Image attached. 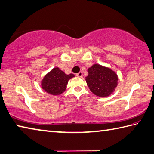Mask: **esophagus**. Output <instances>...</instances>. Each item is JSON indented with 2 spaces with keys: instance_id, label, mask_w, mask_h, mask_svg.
Returning a JSON list of instances; mask_svg holds the SVG:
<instances>
[{
  "instance_id": "obj_1",
  "label": "esophagus",
  "mask_w": 154,
  "mask_h": 154,
  "mask_svg": "<svg viewBox=\"0 0 154 154\" xmlns=\"http://www.w3.org/2000/svg\"><path fill=\"white\" fill-rule=\"evenodd\" d=\"M76 76H78V77H82V72H78V73H77V74H76Z\"/></svg>"
}]
</instances>
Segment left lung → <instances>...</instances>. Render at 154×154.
<instances>
[{
    "label": "left lung",
    "instance_id": "1",
    "mask_svg": "<svg viewBox=\"0 0 154 154\" xmlns=\"http://www.w3.org/2000/svg\"><path fill=\"white\" fill-rule=\"evenodd\" d=\"M86 81L90 90L100 97H108L117 86V75L109 68L94 64L88 69Z\"/></svg>",
    "mask_w": 154,
    "mask_h": 154
}]
</instances>
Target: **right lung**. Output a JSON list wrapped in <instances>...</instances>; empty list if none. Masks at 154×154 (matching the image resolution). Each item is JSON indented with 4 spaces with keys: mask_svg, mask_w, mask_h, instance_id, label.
Segmentation results:
<instances>
[{
    "mask_svg": "<svg viewBox=\"0 0 154 154\" xmlns=\"http://www.w3.org/2000/svg\"><path fill=\"white\" fill-rule=\"evenodd\" d=\"M73 77L74 74H66L60 68H55L43 78L42 88L49 94H60L65 91L68 80Z\"/></svg>",
    "mask_w": 154,
    "mask_h": 154,
    "instance_id": "right-lung-1",
    "label": "right lung"
}]
</instances>
